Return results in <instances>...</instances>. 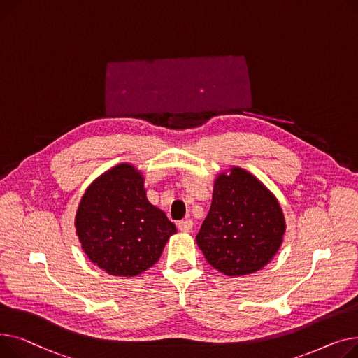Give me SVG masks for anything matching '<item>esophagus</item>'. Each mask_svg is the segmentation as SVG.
Instances as JSON below:
<instances>
[{
    "instance_id": "34e87169",
    "label": "esophagus",
    "mask_w": 358,
    "mask_h": 358,
    "mask_svg": "<svg viewBox=\"0 0 358 358\" xmlns=\"http://www.w3.org/2000/svg\"><path fill=\"white\" fill-rule=\"evenodd\" d=\"M178 228L182 231V233H191L194 228V221L192 220H183L178 222Z\"/></svg>"
}]
</instances>
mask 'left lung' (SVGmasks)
<instances>
[{
  "label": "left lung",
  "instance_id": "8db88e82",
  "mask_svg": "<svg viewBox=\"0 0 358 358\" xmlns=\"http://www.w3.org/2000/svg\"><path fill=\"white\" fill-rule=\"evenodd\" d=\"M285 231L278 198L253 173L233 166L214 180L211 208L196 244L225 276H245L275 257Z\"/></svg>",
  "mask_w": 358,
  "mask_h": 358
}]
</instances>
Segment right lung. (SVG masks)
Listing matches in <instances>:
<instances>
[{"instance_id":"obj_1","label":"right lung","mask_w":358,"mask_h":358,"mask_svg":"<svg viewBox=\"0 0 358 358\" xmlns=\"http://www.w3.org/2000/svg\"><path fill=\"white\" fill-rule=\"evenodd\" d=\"M75 228L88 259L120 278L150 268L176 233L175 224L147 199L144 176L130 163L114 166L88 186Z\"/></svg>"}]
</instances>
